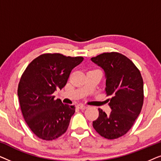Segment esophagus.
I'll return each instance as SVG.
<instances>
[{
    "label": "esophagus",
    "instance_id": "obj_1",
    "mask_svg": "<svg viewBox=\"0 0 161 161\" xmlns=\"http://www.w3.org/2000/svg\"><path fill=\"white\" fill-rule=\"evenodd\" d=\"M78 108L81 110H85V109L87 108V106H86V105H85L80 104V105H78Z\"/></svg>",
    "mask_w": 161,
    "mask_h": 161
}]
</instances>
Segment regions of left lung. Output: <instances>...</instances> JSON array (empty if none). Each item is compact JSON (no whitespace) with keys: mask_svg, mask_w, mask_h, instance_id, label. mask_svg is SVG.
I'll use <instances>...</instances> for the list:
<instances>
[{"mask_svg":"<svg viewBox=\"0 0 161 161\" xmlns=\"http://www.w3.org/2000/svg\"><path fill=\"white\" fill-rule=\"evenodd\" d=\"M105 72V92L111 112L99 108L93 127L101 136L115 139L126 134L140 114L144 103V83L135 64L119 53H104L91 58Z\"/></svg>","mask_w":161,"mask_h":161,"instance_id":"8db88e82","label":"left lung"}]
</instances>
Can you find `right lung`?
I'll use <instances>...</instances> for the list:
<instances>
[{
  "label": "right lung",
  "mask_w": 161,
  "mask_h": 161,
  "mask_svg": "<svg viewBox=\"0 0 161 161\" xmlns=\"http://www.w3.org/2000/svg\"><path fill=\"white\" fill-rule=\"evenodd\" d=\"M83 60L80 56L42 54L23 72L17 89L22 114L29 128L41 139H56L67 131L75 108L63 104L60 99L54 100L53 93L65 86L72 69Z\"/></svg>",
  "instance_id": "obj_1"
}]
</instances>
